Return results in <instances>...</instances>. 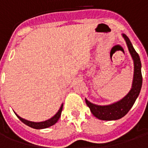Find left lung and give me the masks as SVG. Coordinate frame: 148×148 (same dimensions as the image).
I'll return each instance as SVG.
<instances>
[{"label": "left lung", "instance_id": "8db88e82", "mask_svg": "<svg viewBox=\"0 0 148 148\" xmlns=\"http://www.w3.org/2000/svg\"><path fill=\"white\" fill-rule=\"evenodd\" d=\"M122 36L126 41L128 51L133 59L134 75L132 85L130 91L127 93L126 96L124 97L117 102H115L111 105L97 106L90 102L88 100L86 99V103L90 108L93 116L101 121H116L124 116L134 105L136 100L140 94L142 87L143 77L141 73V62L140 56L135 51L128 37L125 34H122Z\"/></svg>", "mask_w": 148, "mask_h": 148}]
</instances>
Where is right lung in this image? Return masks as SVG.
Listing matches in <instances>:
<instances>
[{
  "instance_id": "obj_1",
  "label": "right lung",
  "mask_w": 148,
  "mask_h": 148,
  "mask_svg": "<svg viewBox=\"0 0 148 148\" xmlns=\"http://www.w3.org/2000/svg\"><path fill=\"white\" fill-rule=\"evenodd\" d=\"M62 106H63V104H62L60 109H58V111L57 112V113H56L54 116H52L51 119H49L47 121H42V122H32V121H27V120L23 119V118H21V116H19L16 113H15V114L16 115V116H17L24 124H25L26 125H27V126L32 127V128H36V129H42V128H47V127H51L52 125H54L55 123H57V121H58V119H59L60 116H61L62 110Z\"/></svg>"
}]
</instances>
